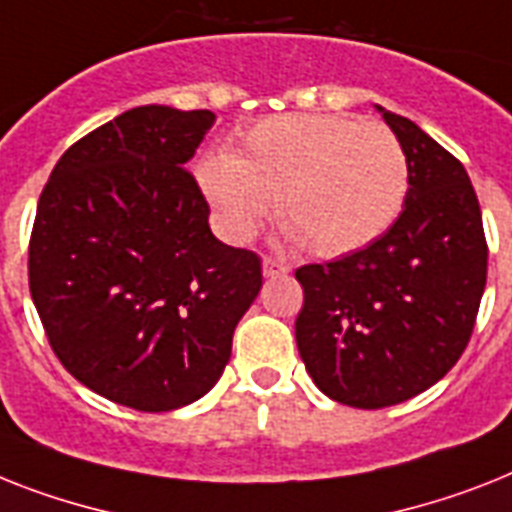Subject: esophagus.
<instances>
[{
  "instance_id": "34e87169",
  "label": "esophagus",
  "mask_w": 512,
  "mask_h": 512,
  "mask_svg": "<svg viewBox=\"0 0 512 512\" xmlns=\"http://www.w3.org/2000/svg\"><path fill=\"white\" fill-rule=\"evenodd\" d=\"M280 274H287V266L280 264L274 259H264V277H280Z\"/></svg>"
}]
</instances>
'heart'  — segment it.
Here are the masks:
<instances>
[{
	"mask_svg": "<svg viewBox=\"0 0 512 512\" xmlns=\"http://www.w3.org/2000/svg\"><path fill=\"white\" fill-rule=\"evenodd\" d=\"M198 183L227 238H251L280 198L290 235L332 259L390 230L408 196V156L382 122L285 114L253 125L235 156L204 159Z\"/></svg>",
	"mask_w": 512,
	"mask_h": 512,
	"instance_id": "heart-1",
	"label": "heart"
}]
</instances>
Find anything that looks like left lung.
Segmentation results:
<instances>
[{
	"label": "left lung",
	"mask_w": 512,
	"mask_h": 512,
	"mask_svg": "<svg viewBox=\"0 0 512 512\" xmlns=\"http://www.w3.org/2000/svg\"><path fill=\"white\" fill-rule=\"evenodd\" d=\"M408 156V196L382 238L295 269V340L306 371L350 408H387L463 356L487 285V238L466 167L416 122L379 107Z\"/></svg>",
	"instance_id": "obj_1"
}]
</instances>
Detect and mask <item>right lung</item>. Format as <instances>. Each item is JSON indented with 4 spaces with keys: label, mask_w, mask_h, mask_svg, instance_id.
I'll return each mask as SVG.
<instances>
[{
    "label": "right lung",
    "mask_w": 512,
    "mask_h": 512,
    "mask_svg": "<svg viewBox=\"0 0 512 512\" xmlns=\"http://www.w3.org/2000/svg\"><path fill=\"white\" fill-rule=\"evenodd\" d=\"M214 112L135 107L75 141L38 198L28 285L54 356L135 411H175L222 377L261 259L219 243L183 164Z\"/></svg>",
    "instance_id": "obj_1"
}]
</instances>
